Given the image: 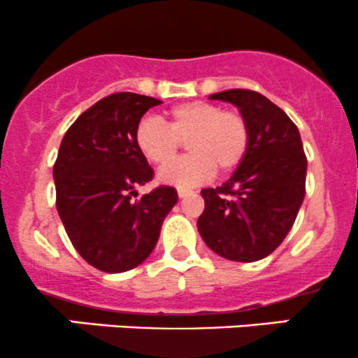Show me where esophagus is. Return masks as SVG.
<instances>
[{
	"mask_svg": "<svg viewBox=\"0 0 358 358\" xmlns=\"http://www.w3.org/2000/svg\"><path fill=\"white\" fill-rule=\"evenodd\" d=\"M190 194H192L190 188H183V187L178 188V195H180V197H187V195H190Z\"/></svg>",
	"mask_w": 358,
	"mask_h": 358,
	"instance_id": "34e87169",
	"label": "esophagus"
}]
</instances>
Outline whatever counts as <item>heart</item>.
<instances>
[{"label": "heart", "instance_id": "b5f03b06", "mask_svg": "<svg viewBox=\"0 0 358 358\" xmlns=\"http://www.w3.org/2000/svg\"><path fill=\"white\" fill-rule=\"evenodd\" d=\"M187 141L191 155L163 168L159 178L180 187L199 185L214 171H233L250 148V124L239 110H224L209 101H188L170 110L168 125L144 117L136 127V143L151 163L167 164Z\"/></svg>", "mask_w": 358, "mask_h": 358}]
</instances>
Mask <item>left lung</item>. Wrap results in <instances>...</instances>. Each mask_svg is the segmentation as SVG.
<instances>
[{
    "label": "left lung",
    "mask_w": 358,
    "mask_h": 358,
    "mask_svg": "<svg viewBox=\"0 0 358 358\" xmlns=\"http://www.w3.org/2000/svg\"><path fill=\"white\" fill-rule=\"evenodd\" d=\"M212 100L236 105L250 124L245 159L221 187L202 190L197 227L206 245L233 262H257L284 241L306 195L308 158L297 125L262 93L227 90Z\"/></svg>",
    "instance_id": "obj_1"
}]
</instances>
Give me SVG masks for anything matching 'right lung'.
<instances>
[{
	"instance_id": "1",
	"label": "right lung",
	"mask_w": 358,
	"mask_h": 358,
	"mask_svg": "<svg viewBox=\"0 0 358 358\" xmlns=\"http://www.w3.org/2000/svg\"><path fill=\"white\" fill-rule=\"evenodd\" d=\"M159 103L113 93L85 110L62 137L52 171L59 217L78 253L101 272H127L146 260L178 202L168 185L134 200L136 188L155 176L136 143V127Z\"/></svg>"
}]
</instances>
